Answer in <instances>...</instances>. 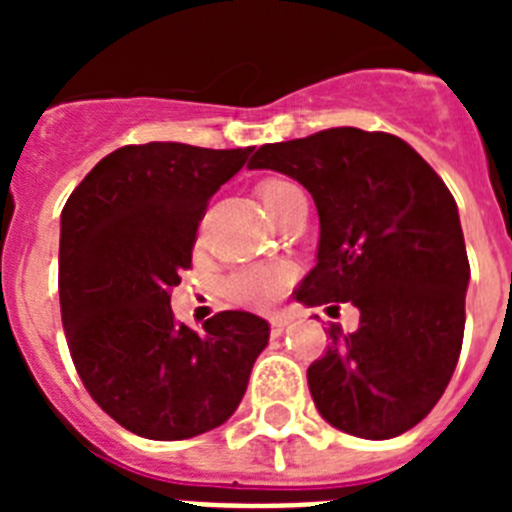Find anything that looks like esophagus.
I'll return each instance as SVG.
<instances>
[{"label":"esophagus","mask_w":512,"mask_h":512,"mask_svg":"<svg viewBox=\"0 0 512 512\" xmlns=\"http://www.w3.org/2000/svg\"><path fill=\"white\" fill-rule=\"evenodd\" d=\"M269 323H271V333H274V336H282L284 330H287V325H289V318H287V315H274Z\"/></svg>","instance_id":"esophagus-1"}]
</instances>
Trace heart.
I'll list each match as a JSON object with an SVG mask.
<instances>
[{
	"instance_id": "heart-1",
	"label": "heart",
	"mask_w": 512,
	"mask_h": 512,
	"mask_svg": "<svg viewBox=\"0 0 512 512\" xmlns=\"http://www.w3.org/2000/svg\"><path fill=\"white\" fill-rule=\"evenodd\" d=\"M297 189L295 184L282 182V179H269L259 187V197L264 202L266 212L274 215L277 205L282 202L284 194ZM295 279V269L284 261H266V264H246L225 279V295L233 302L243 307H253V310H266L279 297L284 295V289Z\"/></svg>"
}]
</instances>
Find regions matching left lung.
Returning <instances> with one entry per match:
<instances>
[{
    "mask_svg": "<svg viewBox=\"0 0 512 512\" xmlns=\"http://www.w3.org/2000/svg\"><path fill=\"white\" fill-rule=\"evenodd\" d=\"M248 169L292 176L318 207V264L297 300L361 312L354 333L330 325L307 369L318 413L372 441L410 431L441 400L464 338L469 261L451 192L405 140L359 128L266 143Z\"/></svg>",
    "mask_w": 512,
    "mask_h": 512,
    "instance_id": "left-lung-1",
    "label": "left lung"
}]
</instances>
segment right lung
Masks as SVG:
<instances>
[{
  "label": "right lung",
  "instance_id": "1",
  "mask_svg": "<svg viewBox=\"0 0 512 512\" xmlns=\"http://www.w3.org/2000/svg\"><path fill=\"white\" fill-rule=\"evenodd\" d=\"M251 153L122 146L63 207L58 295L71 359L94 402L135 436L182 441L223 425L269 343L253 312H217L205 333L176 323L169 295L192 266L207 202Z\"/></svg>",
  "mask_w": 512,
  "mask_h": 512
}]
</instances>
